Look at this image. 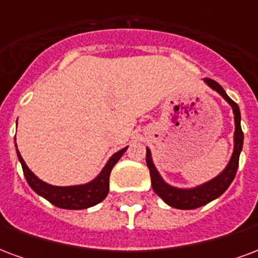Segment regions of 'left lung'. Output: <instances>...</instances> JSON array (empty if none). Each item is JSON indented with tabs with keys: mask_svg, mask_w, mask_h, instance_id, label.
I'll return each instance as SVG.
<instances>
[{
	"mask_svg": "<svg viewBox=\"0 0 258 258\" xmlns=\"http://www.w3.org/2000/svg\"><path fill=\"white\" fill-rule=\"evenodd\" d=\"M206 84L210 87L211 90L218 92L220 95L225 99V101L231 105L233 112V120H235V133H233V152L232 156L228 162L227 167L222 170L221 173L217 177H214L210 181H207L205 184L198 185L195 188H175L168 185L162 175L159 174L157 168L155 167V163L152 160L151 151L146 148V164L151 171V179H152V188L156 192L157 196H160L164 203L171 206L174 209H179V210H192V209H198L202 206L210 203L211 200L220 198L236 175V170L239 166V156L243 148V133H242V127H240V110L239 106L235 102L227 95V92L224 91L221 85L216 83L211 79H203Z\"/></svg>",
	"mask_w": 258,
	"mask_h": 258,
	"instance_id": "obj_1",
	"label": "left lung"
}]
</instances>
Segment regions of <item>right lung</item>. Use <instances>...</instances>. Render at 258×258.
Here are the masks:
<instances>
[{"instance_id": "add662e5", "label": "right lung", "mask_w": 258, "mask_h": 258, "mask_svg": "<svg viewBox=\"0 0 258 258\" xmlns=\"http://www.w3.org/2000/svg\"><path fill=\"white\" fill-rule=\"evenodd\" d=\"M15 141H16V138H15ZM127 148L128 146L123 148L121 151L116 152L107 160L101 173L98 174L92 181L87 182V184L72 185V186H55V185L44 182L42 179L38 178L36 174L31 171L30 168L27 167L20 152L18 151V146H16V153H18V159H19L22 168H23L26 181L37 195H40L44 199H47L49 203H52L53 206L60 207V209L83 210V209H88V207L98 205L99 202L106 198L107 194H109L110 171L114 167V164L118 162V159L123 156L124 152L127 151Z\"/></svg>"}]
</instances>
